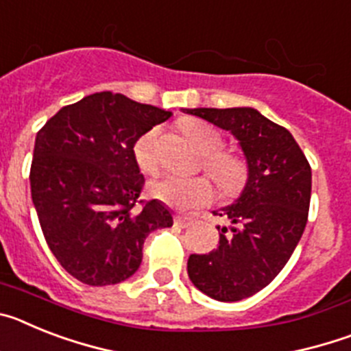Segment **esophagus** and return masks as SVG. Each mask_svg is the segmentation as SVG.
Returning a JSON list of instances; mask_svg holds the SVG:
<instances>
[{"instance_id": "esophagus-1", "label": "esophagus", "mask_w": 351, "mask_h": 351, "mask_svg": "<svg viewBox=\"0 0 351 351\" xmlns=\"http://www.w3.org/2000/svg\"><path fill=\"white\" fill-rule=\"evenodd\" d=\"M176 223L182 228H188V226L193 225V218H188V216H176Z\"/></svg>"}]
</instances>
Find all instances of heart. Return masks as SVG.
<instances>
[{
	"label": "heart",
	"mask_w": 351,
	"mask_h": 351,
	"mask_svg": "<svg viewBox=\"0 0 351 351\" xmlns=\"http://www.w3.org/2000/svg\"><path fill=\"white\" fill-rule=\"evenodd\" d=\"M158 128L149 130L133 145V156L142 172L151 173L158 169ZM184 133L193 147L202 154V169L216 182L219 191L235 193L243 188L247 176L246 161L237 154L221 151L225 141L218 130L202 121H191L184 126ZM149 193L176 209H193L209 202L213 198V188L202 176L179 178L167 173L149 182Z\"/></svg>",
	"instance_id": "heart-1"
}]
</instances>
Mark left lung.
<instances>
[{"label":"left lung","instance_id":"1","mask_svg":"<svg viewBox=\"0 0 351 351\" xmlns=\"http://www.w3.org/2000/svg\"><path fill=\"white\" fill-rule=\"evenodd\" d=\"M230 132L247 163V181L232 206L214 210L219 246L190 255L191 283L210 299L235 302L255 295L287 265L308 223L311 167L283 126L251 107L184 108Z\"/></svg>","mask_w":351,"mask_h":351}]
</instances>
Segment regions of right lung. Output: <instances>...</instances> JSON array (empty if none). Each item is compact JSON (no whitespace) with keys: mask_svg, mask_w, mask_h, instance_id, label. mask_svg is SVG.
I'll list each match as a JSON object with an SVG mask.
<instances>
[{"mask_svg":"<svg viewBox=\"0 0 351 351\" xmlns=\"http://www.w3.org/2000/svg\"><path fill=\"white\" fill-rule=\"evenodd\" d=\"M172 112L110 91L84 96L36 133L31 198L43 237L61 267L89 287L128 280L149 234L172 226L144 188L133 145ZM141 207L137 208L136 204Z\"/></svg>","mask_w":351,"mask_h":351,"instance_id":"add662e5","label":"right lung"}]
</instances>
